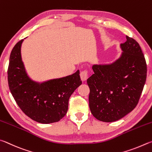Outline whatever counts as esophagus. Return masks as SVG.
I'll return each mask as SVG.
<instances>
[{"label": "esophagus", "mask_w": 152, "mask_h": 152, "mask_svg": "<svg viewBox=\"0 0 152 152\" xmlns=\"http://www.w3.org/2000/svg\"><path fill=\"white\" fill-rule=\"evenodd\" d=\"M80 77H81V80L83 81H86L87 78H88V73H87V71H83L81 72L80 73Z\"/></svg>", "instance_id": "obj_1"}]
</instances>
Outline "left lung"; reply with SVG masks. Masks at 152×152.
<instances>
[{
    "instance_id": "1",
    "label": "left lung",
    "mask_w": 152,
    "mask_h": 152,
    "mask_svg": "<svg viewBox=\"0 0 152 152\" xmlns=\"http://www.w3.org/2000/svg\"><path fill=\"white\" fill-rule=\"evenodd\" d=\"M121 54L113 63L94 65L87 79L91 112L98 120L113 122L136 107L144 86L147 65L140 45L126 36Z\"/></svg>"
}]
</instances>
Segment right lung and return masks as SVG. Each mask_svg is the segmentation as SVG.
Instances as JSON below:
<instances>
[{
	"instance_id": "obj_1",
	"label": "right lung",
	"mask_w": 152,
	"mask_h": 152,
	"mask_svg": "<svg viewBox=\"0 0 152 152\" xmlns=\"http://www.w3.org/2000/svg\"><path fill=\"white\" fill-rule=\"evenodd\" d=\"M23 41L15 45L10 55L8 82L10 93L20 110L33 120L45 124L57 122L67 112L69 97L82 84L79 70L63 77L34 81L21 57Z\"/></svg>"
}]
</instances>
